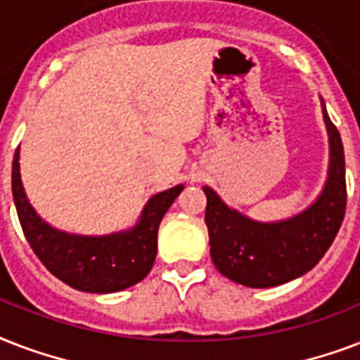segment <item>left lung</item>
<instances>
[{"label": "left lung", "instance_id": "left-lung-1", "mask_svg": "<svg viewBox=\"0 0 360 360\" xmlns=\"http://www.w3.org/2000/svg\"><path fill=\"white\" fill-rule=\"evenodd\" d=\"M321 112L328 135L327 180L317 199L302 212L278 221H257L202 186L210 255L225 278L257 289L281 285L314 269L333 244L347 200L345 160L342 139L323 99Z\"/></svg>", "mask_w": 360, "mask_h": 360}]
</instances>
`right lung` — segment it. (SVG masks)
Wrapping results in <instances>:
<instances>
[{"mask_svg": "<svg viewBox=\"0 0 360 360\" xmlns=\"http://www.w3.org/2000/svg\"><path fill=\"white\" fill-rule=\"evenodd\" d=\"M20 146L13 160V197L22 231L41 263L67 285L86 293H116L146 278L158 253V229L184 184L152 195L136 224L110 235L65 233L46 224L27 200L20 178Z\"/></svg>", "mask_w": 360, "mask_h": 360, "instance_id": "right-lung-1", "label": "right lung"}]
</instances>
